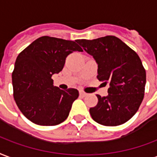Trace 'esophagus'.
<instances>
[{"mask_svg":"<svg viewBox=\"0 0 157 157\" xmlns=\"http://www.w3.org/2000/svg\"><path fill=\"white\" fill-rule=\"evenodd\" d=\"M80 96H82V97H85V96H87V93H86V92H84V91H80Z\"/></svg>","mask_w":157,"mask_h":157,"instance_id":"1","label":"esophagus"}]
</instances>
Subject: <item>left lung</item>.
<instances>
[{"label": "left lung", "mask_w": 157, "mask_h": 157, "mask_svg": "<svg viewBox=\"0 0 157 157\" xmlns=\"http://www.w3.org/2000/svg\"><path fill=\"white\" fill-rule=\"evenodd\" d=\"M75 41L98 65V80L110 84L107 96L96 95L98 103L90 108L92 119L106 126L126 122L136 113L144 97L146 71L140 57L114 36Z\"/></svg>", "instance_id": "1"}]
</instances>
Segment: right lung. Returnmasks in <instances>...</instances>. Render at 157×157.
<instances>
[{
  "mask_svg": "<svg viewBox=\"0 0 157 157\" xmlns=\"http://www.w3.org/2000/svg\"><path fill=\"white\" fill-rule=\"evenodd\" d=\"M75 51L82 49L75 41L41 36L18 55L12 73L14 98L31 122L56 126L68 117L79 91L54 86L52 76L63 69L67 56Z\"/></svg>",
  "mask_w": 157,
  "mask_h": 157,
  "instance_id": "obj_1",
  "label": "right lung"
}]
</instances>
